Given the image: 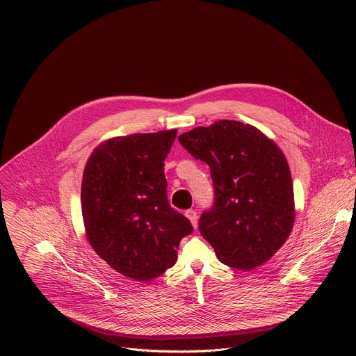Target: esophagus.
<instances>
[{"mask_svg": "<svg viewBox=\"0 0 356 356\" xmlns=\"http://www.w3.org/2000/svg\"><path fill=\"white\" fill-rule=\"evenodd\" d=\"M186 217L190 220V222H191V225L194 227V228H197V225H198V220H197V213L194 211V210H187L186 211Z\"/></svg>", "mask_w": 356, "mask_h": 356, "instance_id": "obj_1", "label": "esophagus"}]
</instances>
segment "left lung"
Masks as SVG:
<instances>
[{
    "mask_svg": "<svg viewBox=\"0 0 356 356\" xmlns=\"http://www.w3.org/2000/svg\"><path fill=\"white\" fill-rule=\"evenodd\" d=\"M179 142L210 166L214 206L201 214L198 229L217 258L241 270L268 262L294 224L293 181L283 152L255 127L229 120L194 128Z\"/></svg>",
    "mask_w": 356,
    "mask_h": 356,
    "instance_id": "8db88e82",
    "label": "left lung"
}]
</instances>
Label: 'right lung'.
Listing matches in <instances>:
<instances>
[{
    "mask_svg": "<svg viewBox=\"0 0 356 356\" xmlns=\"http://www.w3.org/2000/svg\"><path fill=\"white\" fill-rule=\"evenodd\" d=\"M177 129L134 134L94 149L81 181L86 235L118 273L149 282L176 264L191 222L168 201L165 159Z\"/></svg>",
    "mask_w": 356,
    "mask_h": 356,
    "instance_id": "obj_1",
    "label": "right lung"
}]
</instances>
